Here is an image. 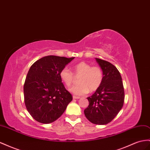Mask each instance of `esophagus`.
Listing matches in <instances>:
<instances>
[{
    "label": "esophagus",
    "instance_id": "esophagus-1",
    "mask_svg": "<svg viewBox=\"0 0 150 150\" xmlns=\"http://www.w3.org/2000/svg\"><path fill=\"white\" fill-rule=\"evenodd\" d=\"M72 97H73V99H79L80 98L79 96H74V95Z\"/></svg>",
    "mask_w": 150,
    "mask_h": 150
}]
</instances>
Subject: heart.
<instances>
[{
    "label": "heart",
    "instance_id": "heart-1",
    "mask_svg": "<svg viewBox=\"0 0 150 150\" xmlns=\"http://www.w3.org/2000/svg\"><path fill=\"white\" fill-rule=\"evenodd\" d=\"M60 78L67 86L73 83L75 77H79V84L70 88L72 93L78 96L87 95L89 91L98 90L103 79V72L101 67L91 66V64L81 62L73 67V73L67 67H64L60 72Z\"/></svg>",
    "mask_w": 150,
    "mask_h": 150
}]
</instances>
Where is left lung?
<instances>
[{
	"mask_svg": "<svg viewBox=\"0 0 150 150\" xmlns=\"http://www.w3.org/2000/svg\"><path fill=\"white\" fill-rule=\"evenodd\" d=\"M96 60L102 69L103 79L95 93L87 98L89 105L84 113L91 123L105 125L110 122L122 108L124 89L116 67L106 60L98 58Z\"/></svg>",
	"mask_w": 150,
	"mask_h": 150,
	"instance_id": "left-lung-1",
	"label": "left lung"
}]
</instances>
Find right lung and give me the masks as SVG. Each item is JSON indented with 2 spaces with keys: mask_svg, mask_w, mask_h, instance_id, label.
Returning <instances> with one entry per match:
<instances>
[{
  "mask_svg": "<svg viewBox=\"0 0 150 150\" xmlns=\"http://www.w3.org/2000/svg\"><path fill=\"white\" fill-rule=\"evenodd\" d=\"M74 59L48 55L38 60L30 68L24 84V98L27 110L38 122H54L72 100L59 74Z\"/></svg>",
  "mask_w": 150,
  "mask_h": 150,
  "instance_id": "obj_1",
  "label": "right lung"
}]
</instances>
